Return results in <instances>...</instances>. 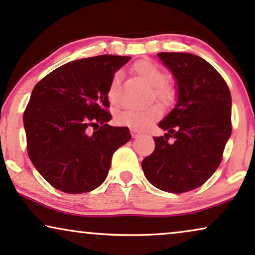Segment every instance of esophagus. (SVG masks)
Instances as JSON below:
<instances>
[{
  "instance_id": "34e87169",
  "label": "esophagus",
  "mask_w": 255,
  "mask_h": 255,
  "mask_svg": "<svg viewBox=\"0 0 255 255\" xmlns=\"http://www.w3.org/2000/svg\"><path fill=\"white\" fill-rule=\"evenodd\" d=\"M130 134L133 137H136L140 135V131H138L137 129H135V128H130Z\"/></svg>"
}]
</instances>
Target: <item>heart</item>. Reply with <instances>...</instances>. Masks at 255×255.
Wrapping results in <instances>:
<instances>
[{"instance_id": "obj_1", "label": "heart", "mask_w": 255, "mask_h": 255, "mask_svg": "<svg viewBox=\"0 0 255 255\" xmlns=\"http://www.w3.org/2000/svg\"><path fill=\"white\" fill-rule=\"evenodd\" d=\"M134 70L146 81L148 85L153 87V95L161 104L168 106L174 100V90L166 83L167 74L155 62L150 60H140L134 64ZM119 74H115L112 79L108 89V100L112 105H118V89ZM162 115V109L160 106L151 105L143 109L128 108L119 113L117 115V122L122 126L143 129L148 126L156 121Z\"/></svg>"}]
</instances>
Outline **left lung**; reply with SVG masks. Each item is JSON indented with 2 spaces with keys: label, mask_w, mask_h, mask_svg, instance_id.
Instances as JSON below:
<instances>
[{
  "label": "left lung",
  "mask_w": 255,
  "mask_h": 255,
  "mask_svg": "<svg viewBox=\"0 0 255 255\" xmlns=\"http://www.w3.org/2000/svg\"><path fill=\"white\" fill-rule=\"evenodd\" d=\"M178 82V104L159 124L154 151L142 169L151 185L169 193L193 191L218 169L232 134V98L226 81L201 57L159 53Z\"/></svg>",
  "instance_id": "1"
}]
</instances>
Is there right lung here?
<instances>
[{"label":"right lung","mask_w":255,"mask_h":255,"mask_svg":"<svg viewBox=\"0 0 255 255\" xmlns=\"http://www.w3.org/2000/svg\"><path fill=\"white\" fill-rule=\"evenodd\" d=\"M129 59L99 55L73 61L34 87L23 114L27 151L54 188L69 194L95 189L107 178L114 151L130 140L127 127L108 125L109 85Z\"/></svg>","instance_id":"1"}]
</instances>
